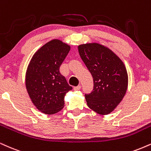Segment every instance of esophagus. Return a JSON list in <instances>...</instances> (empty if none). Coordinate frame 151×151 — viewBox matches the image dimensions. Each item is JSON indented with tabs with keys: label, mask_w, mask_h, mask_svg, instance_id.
<instances>
[{
	"label": "esophagus",
	"mask_w": 151,
	"mask_h": 151,
	"mask_svg": "<svg viewBox=\"0 0 151 151\" xmlns=\"http://www.w3.org/2000/svg\"><path fill=\"white\" fill-rule=\"evenodd\" d=\"M81 86H80V85H79V86L74 87V91H79V90L81 89Z\"/></svg>",
	"instance_id": "34e87169"
}]
</instances>
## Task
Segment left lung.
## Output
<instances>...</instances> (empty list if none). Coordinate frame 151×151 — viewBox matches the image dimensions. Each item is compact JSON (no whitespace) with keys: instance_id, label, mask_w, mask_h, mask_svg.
Listing matches in <instances>:
<instances>
[{"instance_id":"1","label":"left lung","mask_w":151,"mask_h":151,"mask_svg":"<svg viewBox=\"0 0 151 151\" xmlns=\"http://www.w3.org/2000/svg\"><path fill=\"white\" fill-rule=\"evenodd\" d=\"M79 55L93 79V89L85 94L91 110L108 115L117 106L126 93L128 76L122 61L110 49L99 43L78 47Z\"/></svg>"}]
</instances>
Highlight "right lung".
I'll return each instance as SVG.
<instances>
[{
  "label": "right lung",
  "instance_id": "1",
  "mask_svg": "<svg viewBox=\"0 0 151 151\" xmlns=\"http://www.w3.org/2000/svg\"><path fill=\"white\" fill-rule=\"evenodd\" d=\"M70 50L59 40L49 41L34 54L27 68V92L38 110L47 115L60 111L65 94L72 89L60 72Z\"/></svg>",
  "mask_w": 151,
  "mask_h": 151
}]
</instances>
